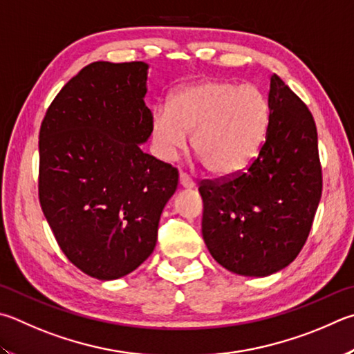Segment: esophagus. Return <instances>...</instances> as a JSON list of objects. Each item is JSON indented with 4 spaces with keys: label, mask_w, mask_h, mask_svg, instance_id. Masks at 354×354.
<instances>
[{
    "label": "esophagus",
    "mask_w": 354,
    "mask_h": 354,
    "mask_svg": "<svg viewBox=\"0 0 354 354\" xmlns=\"http://www.w3.org/2000/svg\"><path fill=\"white\" fill-rule=\"evenodd\" d=\"M179 184H181V187H184V189H192V187H195V181L194 179H192L187 173H179Z\"/></svg>",
    "instance_id": "obj_1"
}]
</instances>
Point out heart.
I'll return each mask as SVG.
<instances>
[{
  "label": "heart",
  "mask_w": 354,
  "mask_h": 354,
  "mask_svg": "<svg viewBox=\"0 0 354 354\" xmlns=\"http://www.w3.org/2000/svg\"><path fill=\"white\" fill-rule=\"evenodd\" d=\"M269 124L266 95L252 85L207 80L179 88L169 108L151 118L160 156L175 158L187 144L210 175L229 178L246 170L259 155Z\"/></svg>",
  "instance_id": "b5f03b06"
}]
</instances>
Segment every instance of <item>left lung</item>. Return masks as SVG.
Returning a JSON list of instances; mask_svg holds the SVG:
<instances>
[{"label": "left lung", "instance_id": "8db88e82", "mask_svg": "<svg viewBox=\"0 0 354 354\" xmlns=\"http://www.w3.org/2000/svg\"><path fill=\"white\" fill-rule=\"evenodd\" d=\"M269 124L260 151L235 176L203 179V236L227 271L265 277L305 246L322 195L317 128L311 111L271 75Z\"/></svg>", "mask_w": 354, "mask_h": 354}]
</instances>
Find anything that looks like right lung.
<instances>
[{
	"label": "right lung",
	"mask_w": 354,
	"mask_h": 354,
	"mask_svg": "<svg viewBox=\"0 0 354 354\" xmlns=\"http://www.w3.org/2000/svg\"><path fill=\"white\" fill-rule=\"evenodd\" d=\"M144 62H94L73 77L40 127L38 198L63 254L114 280L149 259L178 169L140 150L151 134Z\"/></svg>",
	"instance_id": "obj_1"
}]
</instances>
